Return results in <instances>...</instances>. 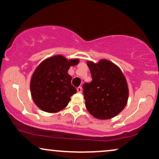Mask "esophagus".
I'll return each mask as SVG.
<instances>
[{"label":"esophagus","instance_id":"1","mask_svg":"<svg viewBox=\"0 0 159 159\" xmlns=\"http://www.w3.org/2000/svg\"><path fill=\"white\" fill-rule=\"evenodd\" d=\"M77 91L78 93H81L82 92V87H78L77 88Z\"/></svg>","mask_w":159,"mask_h":159}]
</instances>
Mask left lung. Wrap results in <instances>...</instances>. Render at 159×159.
Masks as SVG:
<instances>
[{
    "mask_svg": "<svg viewBox=\"0 0 159 159\" xmlns=\"http://www.w3.org/2000/svg\"><path fill=\"white\" fill-rule=\"evenodd\" d=\"M87 66L92 81L83 84L86 107L97 119H111L126 105V80L120 68L107 60H101L98 63L88 62Z\"/></svg>",
    "mask_w": 159,
    "mask_h": 159,
    "instance_id": "8db88e82",
    "label": "left lung"
}]
</instances>
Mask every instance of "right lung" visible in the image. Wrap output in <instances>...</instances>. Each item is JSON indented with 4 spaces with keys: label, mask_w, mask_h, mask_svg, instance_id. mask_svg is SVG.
Listing matches in <instances>:
<instances>
[{
    "label": "right lung",
    "mask_w": 159,
    "mask_h": 159,
    "mask_svg": "<svg viewBox=\"0 0 159 159\" xmlns=\"http://www.w3.org/2000/svg\"><path fill=\"white\" fill-rule=\"evenodd\" d=\"M78 63V59L68 61L57 55L38 66L30 81V91L33 100L41 110L54 113L67 106L70 97L77 91L67 72L71 66Z\"/></svg>",
    "instance_id": "right-lung-1"
}]
</instances>
